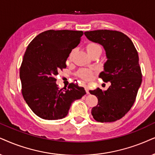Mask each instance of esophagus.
I'll list each match as a JSON object with an SVG mask.
<instances>
[{"instance_id": "esophagus-1", "label": "esophagus", "mask_w": 155, "mask_h": 155, "mask_svg": "<svg viewBox=\"0 0 155 155\" xmlns=\"http://www.w3.org/2000/svg\"><path fill=\"white\" fill-rule=\"evenodd\" d=\"M84 88H85L86 92H87V94H89V87H88V86L85 85V86H84Z\"/></svg>"}]
</instances>
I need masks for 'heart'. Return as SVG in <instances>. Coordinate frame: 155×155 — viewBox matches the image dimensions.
<instances>
[{
  "mask_svg": "<svg viewBox=\"0 0 155 155\" xmlns=\"http://www.w3.org/2000/svg\"><path fill=\"white\" fill-rule=\"evenodd\" d=\"M86 50L88 52V54L89 55H91L94 53L97 52V51H101V47L100 45L97 44L94 42H90L86 46ZM74 51H72L71 54L69 55V58H71L72 56H73ZM94 72L93 71L90 69H87V68H81L79 69L77 72L78 76H79L80 78H81L82 79L84 80H90L93 77Z\"/></svg>",
  "mask_w": 155,
  "mask_h": 155,
  "instance_id": "obj_1",
  "label": "heart"
}]
</instances>
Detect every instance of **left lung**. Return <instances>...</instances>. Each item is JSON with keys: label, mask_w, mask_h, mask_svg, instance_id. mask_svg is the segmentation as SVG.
<instances>
[{"label": "left lung", "mask_w": 155, "mask_h": 155, "mask_svg": "<svg viewBox=\"0 0 155 155\" xmlns=\"http://www.w3.org/2000/svg\"><path fill=\"white\" fill-rule=\"evenodd\" d=\"M89 40L102 45L108 60L99 77L111 82L107 91L90 90L98 99L91 114L99 122H112L122 118L134 104L142 81L137 51L131 39L118 31H86Z\"/></svg>", "instance_id": "8db88e82"}]
</instances>
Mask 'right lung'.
Returning a JSON list of instances; mask_svg holds the SVG:
<instances>
[{
    "instance_id": "obj_1",
    "label": "right lung",
    "mask_w": 155,
    "mask_h": 155,
    "mask_svg": "<svg viewBox=\"0 0 155 155\" xmlns=\"http://www.w3.org/2000/svg\"><path fill=\"white\" fill-rule=\"evenodd\" d=\"M83 34L81 31L48 30L35 37L27 46L20 68L21 92L40 118H64L71 103L87 94L84 88L74 83L60 89L55 79L66 68V59Z\"/></svg>"
}]
</instances>
